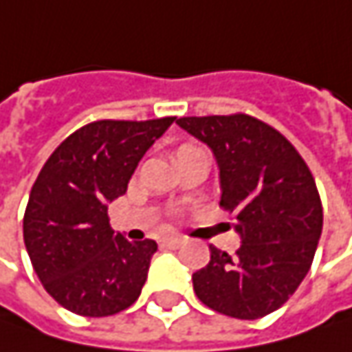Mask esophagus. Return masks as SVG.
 Instances as JSON below:
<instances>
[{"label": "esophagus", "mask_w": 352, "mask_h": 352, "mask_svg": "<svg viewBox=\"0 0 352 352\" xmlns=\"http://www.w3.org/2000/svg\"><path fill=\"white\" fill-rule=\"evenodd\" d=\"M162 245L168 249H178L180 245H184V239L182 236H166V239H162Z\"/></svg>", "instance_id": "1"}]
</instances>
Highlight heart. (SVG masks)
<instances>
[{"instance_id":"heart-1","label":"heart","mask_w":352,"mask_h":352,"mask_svg":"<svg viewBox=\"0 0 352 352\" xmlns=\"http://www.w3.org/2000/svg\"><path fill=\"white\" fill-rule=\"evenodd\" d=\"M199 148H196V146H192V144H182L180 148H178V160H182V158H186V156H190L192 153H197Z\"/></svg>"}]
</instances>
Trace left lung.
Instances as JSON below:
<instances>
[{
  "mask_svg": "<svg viewBox=\"0 0 352 352\" xmlns=\"http://www.w3.org/2000/svg\"><path fill=\"white\" fill-rule=\"evenodd\" d=\"M217 158L219 206L233 217L241 247L192 276L201 304L236 319H258L284 305L309 272L323 229L311 170L280 131L247 113L180 117Z\"/></svg>",
  "mask_w": 352,
  "mask_h": 352,
  "instance_id": "1",
  "label": "left lung"
}]
</instances>
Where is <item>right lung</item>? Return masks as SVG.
Segmentation results:
<instances>
[{"label": "right lung", "mask_w": 352, "mask_h": 352, "mask_svg": "<svg viewBox=\"0 0 352 352\" xmlns=\"http://www.w3.org/2000/svg\"><path fill=\"white\" fill-rule=\"evenodd\" d=\"M174 119L91 121L66 137L38 172L23 239L41 284L68 311L116 316L141 296L156 243L116 235L107 204L127 192L139 160Z\"/></svg>", "instance_id": "1"}]
</instances>
